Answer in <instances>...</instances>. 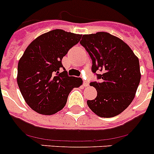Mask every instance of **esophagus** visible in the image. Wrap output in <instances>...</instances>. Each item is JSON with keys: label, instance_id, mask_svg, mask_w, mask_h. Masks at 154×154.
<instances>
[{"label": "esophagus", "instance_id": "34e87169", "mask_svg": "<svg viewBox=\"0 0 154 154\" xmlns=\"http://www.w3.org/2000/svg\"><path fill=\"white\" fill-rule=\"evenodd\" d=\"M89 82H88L87 81H84L83 82V86L84 87H87V86H89Z\"/></svg>", "mask_w": 154, "mask_h": 154}]
</instances>
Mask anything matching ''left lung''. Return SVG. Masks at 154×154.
Listing matches in <instances>:
<instances>
[{
    "label": "left lung",
    "mask_w": 154,
    "mask_h": 154,
    "mask_svg": "<svg viewBox=\"0 0 154 154\" xmlns=\"http://www.w3.org/2000/svg\"><path fill=\"white\" fill-rule=\"evenodd\" d=\"M80 44L89 53L92 72L99 80L89 84L97 96L87 104L100 117L119 115L132 103L140 82L138 58L123 41L107 32L84 35Z\"/></svg>",
    "instance_id": "1"
}]
</instances>
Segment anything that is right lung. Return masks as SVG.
<instances>
[{"mask_svg": "<svg viewBox=\"0 0 154 154\" xmlns=\"http://www.w3.org/2000/svg\"><path fill=\"white\" fill-rule=\"evenodd\" d=\"M81 38L82 35L52 30L38 37L24 51L17 65V82L25 102L35 112L56 113L65 106L72 89L82 84L81 78L69 76L62 63Z\"/></svg>", "mask_w": 154, "mask_h": 154, "instance_id": "1", "label": "right lung"}]
</instances>
